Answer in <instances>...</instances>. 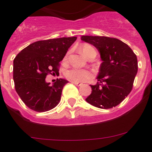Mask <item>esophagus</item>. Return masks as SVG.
I'll list each match as a JSON object with an SVG mask.
<instances>
[{
  "label": "esophagus",
  "instance_id": "34e87169",
  "mask_svg": "<svg viewBox=\"0 0 152 152\" xmlns=\"http://www.w3.org/2000/svg\"><path fill=\"white\" fill-rule=\"evenodd\" d=\"M72 83H73V84H75L76 86H81V85H82V83L77 82V81H72Z\"/></svg>",
  "mask_w": 152,
  "mask_h": 152
}]
</instances>
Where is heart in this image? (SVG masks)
Returning <instances> with one entry per match:
<instances>
[{"instance_id":"heart-1","label":"heart","mask_w":152,"mask_h":152,"mask_svg":"<svg viewBox=\"0 0 152 152\" xmlns=\"http://www.w3.org/2000/svg\"><path fill=\"white\" fill-rule=\"evenodd\" d=\"M80 51L83 56L87 58H89L91 56L94 55H96V49L89 44H84L80 48ZM65 76L68 79L72 80L73 81H84L87 79L91 77V74L88 71L77 68H73V69L68 70L65 73Z\"/></svg>"}]
</instances>
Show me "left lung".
<instances>
[{"label":"left lung","instance_id":"obj_1","mask_svg":"<svg viewBox=\"0 0 152 152\" xmlns=\"http://www.w3.org/2000/svg\"><path fill=\"white\" fill-rule=\"evenodd\" d=\"M81 40L96 47L103 61L96 77L99 82L91 85L92 91L86 101L100 109L116 107L132 89L138 72L136 55L116 38L82 36Z\"/></svg>","mask_w":152,"mask_h":152}]
</instances>
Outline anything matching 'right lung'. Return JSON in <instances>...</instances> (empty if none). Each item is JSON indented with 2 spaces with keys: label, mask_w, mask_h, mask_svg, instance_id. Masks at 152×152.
I'll return each instance as SVG.
<instances>
[{
  "label": "right lung",
  "mask_w": 152,
  "mask_h": 152,
  "mask_svg": "<svg viewBox=\"0 0 152 152\" xmlns=\"http://www.w3.org/2000/svg\"><path fill=\"white\" fill-rule=\"evenodd\" d=\"M76 39L73 36L35 42L16 56L13 69L15 90L29 109L45 112L59 103L63 88L68 81L58 78L51 85L45 77L58 72L59 62Z\"/></svg>",
  "instance_id": "1"
}]
</instances>
